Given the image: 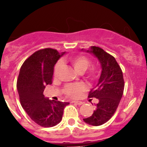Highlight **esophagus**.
Returning <instances> with one entry per match:
<instances>
[{"instance_id": "34e87169", "label": "esophagus", "mask_w": 147, "mask_h": 147, "mask_svg": "<svg viewBox=\"0 0 147 147\" xmlns=\"http://www.w3.org/2000/svg\"><path fill=\"white\" fill-rule=\"evenodd\" d=\"M72 102H74V103H75L76 105H83V103H84V102H82L81 101H73Z\"/></svg>"}]
</instances>
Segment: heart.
I'll return each mask as SVG.
<instances>
[{"instance_id": "1", "label": "heart", "mask_w": 147, "mask_h": 147, "mask_svg": "<svg viewBox=\"0 0 147 147\" xmlns=\"http://www.w3.org/2000/svg\"><path fill=\"white\" fill-rule=\"evenodd\" d=\"M69 60L75 70L79 73L85 72L90 64V61L88 57L84 55H77L71 57ZM62 66H63V63L61 61H58L55 65L53 74L55 78L58 76ZM97 72L94 68H92L87 74V78L90 80H94L97 78ZM86 89H87L86 85L82 82L68 84L64 87V92L68 97L76 98L79 97L83 92L85 91Z\"/></svg>"}]
</instances>
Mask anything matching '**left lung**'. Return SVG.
<instances>
[{
  "mask_svg": "<svg viewBox=\"0 0 147 147\" xmlns=\"http://www.w3.org/2000/svg\"><path fill=\"white\" fill-rule=\"evenodd\" d=\"M86 52L97 57L101 65L102 72L98 83L88 95L89 98L98 99L99 102L92 116L83 120L90 125L100 126L110 119L117 109L124 92V78L115 57L103 49L91 46Z\"/></svg>",
  "mask_w": 147,
  "mask_h": 147,
  "instance_id": "8db88e82",
  "label": "left lung"
}]
</instances>
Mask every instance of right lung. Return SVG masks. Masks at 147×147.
I'll return each instance as SVG.
<instances>
[{"label":"right lung","mask_w":147,"mask_h":147,"mask_svg":"<svg viewBox=\"0 0 147 147\" xmlns=\"http://www.w3.org/2000/svg\"><path fill=\"white\" fill-rule=\"evenodd\" d=\"M65 54L52 48L34 53L23 63L17 81L20 104L28 116L38 125L52 127L62 120L63 110L69 102L45 97L44 89L52 84L55 65Z\"/></svg>","instance_id":"obj_1"}]
</instances>
